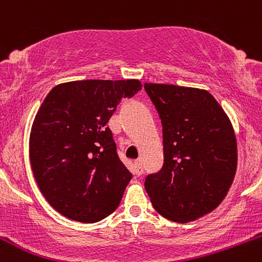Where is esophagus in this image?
<instances>
[{
  "label": "esophagus",
  "instance_id": "esophagus-1",
  "mask_svg": "<svg viewBox=\"0 0 262 262\" xmlns=\"http://www.w3.org/2000/svg\"><path fill=\"white\" fill-rule=\"evenodd\" d=\"M134 173L138 176H140L141 173H143V166H141L140 160L134 161Z\"/></svg>",
  "mask_w": 262,
  "mask_h": 262
}]
</instances>
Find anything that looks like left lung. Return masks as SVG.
Returning a JSON list of instances; mask_svg holds the SVG:
<instances>
[{
	"instance_id": "8db88e82",
	"label": "left lung",
	"mask_w": 262,
	"mask_h": 262,
	"mask_svg": "<svg viewBox=\"0 0 262 262\" xmlns=\"http://www.w3.org/2000/svg\"><path fill=\"white\" fill-rule=\"evenodd\" d=\"M160 116L164 166L145 180L156 212L187 223L214 210L227 196L237 165L236 138L221 104L206 90L144 85Z\"/></svg>"
}]
</instances>
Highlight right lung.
<instances>
[{
	"label": "right lung",
	"mask_w": 262,
	"mask_h": 262,
	"mask_svg": "<svg viewBox=\"0 0 262 262\" xmlns=\"http://www.w3.org/2000/svg\"><path fill=\"white\" fill-rule=\"evenodd\" d=\"M139 80L60 83L39 107L29 135L33 175L45 200L64 217L95 223L121 203L132 173L119 160L107 123Z\"/></svg>",
	"instance_id": "add662e5"
}]
</instances>
